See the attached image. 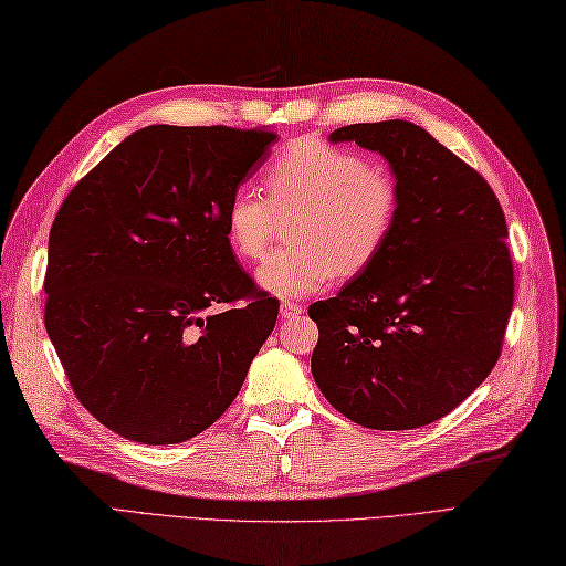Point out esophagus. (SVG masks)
I'll use <instances>...</instances> for the list:
<instances>
[{
	"mask_svg": "<svg viewBox=\"0 0 566 566\" xmlns=\"http://www.w3.org/2000/svg\"><path fill=\"white\" fill-rule=\"evenodd\" d=\"M302 312H305V310H302L300 302L287 300V302H283V305H281V316H283V319H293V316H300Z\"/></svg>",
	"mask_w": 566,
	"mask_h": 566,
	"instance_id": "obj_1",
	"label": "esophagus"
}]
</instances>
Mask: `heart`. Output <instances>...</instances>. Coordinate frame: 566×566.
<instances>
[{"label": "heart", "mask_w": 566, "mask_h": 566, "mask_svg": "<svg viewBox=\"0 0 566 566\" xmlns=\"http://www.w3.org/2000/svg\"><path fill=\"white\" fill-rule=\"evenodd\" d=\"M266 199L250 189L230 195L223 226L232 254L259 261L291 218L287 238L259 266L256 281L279 297L319 291L334 275L355 279L379 259L401 209L396 177L350 148L302 136L275 156L264 175Z\"/></svg>", "instance_id": "b5f03b06"}]
</instances>
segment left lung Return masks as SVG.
Segmentation results:
<instances>
[{
    "mask_svg": "<svg viewBox=\"0 0 566 566\" xmlns=\"http://www.w3.org/2000/svg\"><path fill=\"white\" fill-rule=\"evenodd\" d=\"M331 142L387 158L401 209L375 264L310 305L312 375L348 420L416 430L463 403L500 360L514 305L504 211L485 177L418 124H350Z\"/></svg>",
    "mask_w": 566,
    "mask_h": 566,
    "instance_id": "obj_1",
    "label": "left lung"
}]
</instances>
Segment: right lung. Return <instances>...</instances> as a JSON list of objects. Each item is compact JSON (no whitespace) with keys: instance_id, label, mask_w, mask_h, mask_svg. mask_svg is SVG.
Segmentation results:
<instances>
[{"instance_id":"1","label":"right lung","mask_w":566,"mask_h":566,"mask_svg":"<svg viewBox=\"0 0 566 566\" xmlns=\"http://www.w3.org/2000/svg\"><path fill=\"white\" fill-rule=\"evenodd\" d=\"M273 142L271 129L156 124L60 206L45 328L81 406L107 430L177 444L235 401L279 300L235 261L223 211Z\"/></svg>"}]
</instances>
